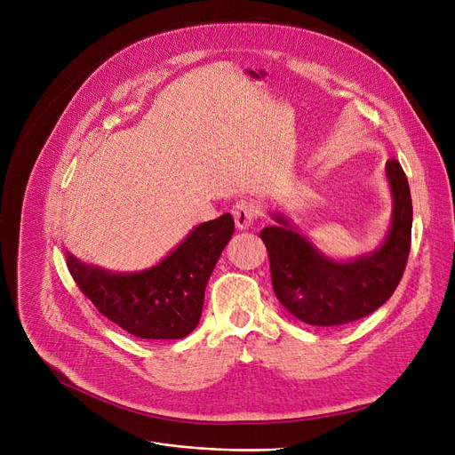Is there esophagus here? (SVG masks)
<instances>
[{"label":"esophagus","instance_id":"esophagus-1","mask_svg":"<svg viewBox=\"0 0 455 455\" xmlns=\"http://www.w3.org/2000/svg\"><path fill=\"white\" fill-rule=\"evenodd\" d=\"M232 213L237 228H247L252 225V221L256 220V215L259 213V206L254 199H240L234 206H232Z\"/></svg>","mask_w":455,"mask_h":455}]
</instances>
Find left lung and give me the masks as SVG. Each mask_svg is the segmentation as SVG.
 Returning <instances> with one entry per match:
<instances>
[{"mask_svg":"<svg viewBox=\"0 0 455 455\" xmlns=\"http://www.w3.org/2000/svg\"><path fill=\"white\" fill-rule=\"evenodd\" d=\"M393 220L386 242L374 252L336 261L319 252L280 213L259 232L269 252L273 290L280 304L312 326H339L362 319L396 290L411 249L413 204L398 160L386 164Z\"/></svg>","mask_w":455,"mask_h":455,"instance_id":"obj_1","label":"left lung"}]
</instances>
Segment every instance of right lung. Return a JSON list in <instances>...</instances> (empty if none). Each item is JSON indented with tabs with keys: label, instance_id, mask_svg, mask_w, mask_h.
<instances>
[{
	"label": "right lung",
	"instance_id": "obj_1",
	"mask_svg": "<svg viewBox=\"0 0 455 455\" xmlns=\"http://www.w3.org/2000/svg\"><path fill=\"white\" fill-rule=\"evenodd\" d=\"M234 234L230 213L206 221L155 267L112 273L66 252V266L83 295L119 328L140 339H180L199 324L204 290Z\"/></svg>",
	"mask_w": 455,
	"mask_h": 455
}]
</instances>
